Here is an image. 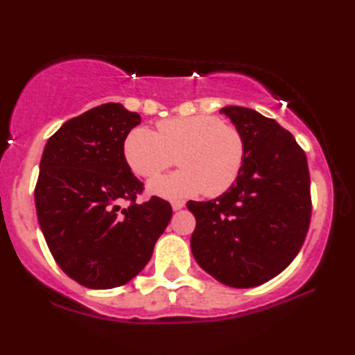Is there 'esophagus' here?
<instances>
[{
    "mask_svg": "<svg viewBox=\"0 0 355 355\" xmlns=\"http://www.w3.org/2000/svg\"><path fill=\"white\" fill-rule=\"evenodd\" d=\"M184 207V202L183 200H173L172 202V209L173 211H178V209H182Z\"/></svg>",
    "mask_w": 355,
    "mask_h": 355,
    "instance_id": "34e87169",
    "label": "esophagus"
}]
</instances>
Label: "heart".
Wrapping results in <instances>:
<instances>
[{"label": "heart", "instance_id": "1", "mask_svg": "<svg viewBox=\"0 0 355 355\" xmlns=\"http://www.w3.org/2000/svg\"><path fill=\"white\" fill-rule=\"evenodd\" d=\"M178 171L148 183L150 194L178 200L200 194H224L245 161V139L233 125L216 116H186L161 120L158 133L146 127L131 130L123 142V156L137 177L152 178L172 164Z\"/></svg>", "mask_w": 355, "mask_h": 355}]
</instances>
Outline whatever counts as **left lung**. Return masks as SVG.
<instances>
[{
    "label": "left lung",
    "instance_id": "obj_1",
    "mask_svg": "<svg viewBox=\"0 0 355 355\" xmlns=\"http://www.w3.org/2000/svg\"><path fill=\"white\" fill-rule=\"evenodd\" d=\"M220 112L243 133L245 161L224 194L188 202L191 250L220 284L252 288L279 275L302 248L311 216L307 156L274 119L243 106Z\"/></svg>",
    "mask_w": 355,
    "mask_h": 355
}]
</instances>
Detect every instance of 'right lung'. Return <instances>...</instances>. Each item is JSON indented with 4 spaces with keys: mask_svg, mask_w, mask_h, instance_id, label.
<instances>
[{
    "mask_svg": "<svg viewBox=\"0 0 355 355\" xmlns=\"http://www.w3.org/2000/svg\"><path fill=\"white\" fill-rule=\"evenodd\" d=\"M137 112L105 103L65 122L44 148L34 199L39 225L59 268L92 290L125 285L139 274L172 218L159 197L142 192L123 156ZM130 205L120 209L118 203Z\"/></svg>",
    "mask_w": 355,
    "mask_h": 355,
    "instance_id": "obj_1",
    "label": "right lung"
}]
</instances>
